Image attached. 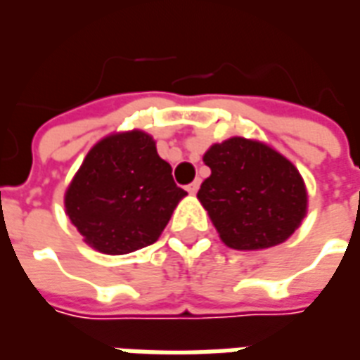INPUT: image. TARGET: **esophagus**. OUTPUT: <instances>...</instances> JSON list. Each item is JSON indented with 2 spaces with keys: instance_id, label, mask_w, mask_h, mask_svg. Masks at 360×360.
Segmentation results:
<instances>
[{
  "instance_id": "esophagus-1",
  "label": "esophagus",
  "mask_w": 360,
  "mask_h": 360,
  "mask_svg": "<svg viewBox=\"0 0 360 360\" xmlns=\"http://www.w3.org/2000/svg\"><path fill=\"white\" fill-rule=\"evenodd\" d=\"M198 187H200V181H193L191 185H187V191L191 193V195H196V191H198Z\"/></svg>"
}]
</instances>
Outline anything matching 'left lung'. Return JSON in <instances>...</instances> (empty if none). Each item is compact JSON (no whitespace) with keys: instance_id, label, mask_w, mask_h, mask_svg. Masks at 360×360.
Returning <instances> with one entry per match:
<instances>
[{"instance_id":"obj_1","label":"left lung","mask_w":360,"mask_h":360,"mask_svg":"<svg viewBox=\"0 0 360 360\" xmlns=\"http://www.w3.org/2000/svg\"><path fill=\"white\" fill-rule=\"evenodd\" d=\"M204 164L212 175L196 196L227 247H276L301 226L307 188L297 167L276 150L235 136L214 144Z\"/></svg>"}]
</instances>
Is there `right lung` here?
Returning a JSON list of instances; mask_svg holds the SVG:
<instances>
[{
    "instance_id": "add662e5",
    "label": "right lung",
    "mask_w": 360,
    "mask_h": 360,
    "mask_svg": "<svg viewBox=\"0 0 360 360\" xmlns=\"http://www.w3.org/2000/svg\"><path fill=\"white\" fill-rule=\"evenodd\" d=\"M185 195L152 136L131 131L90 150L67 188L65 208L90 247L127 255L158 241Z\"/></svg>"
}]
</instances>
